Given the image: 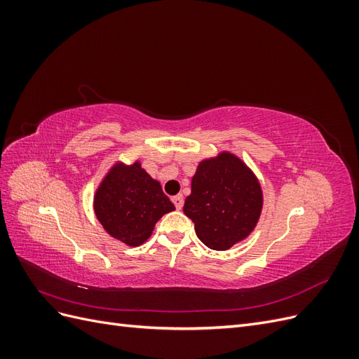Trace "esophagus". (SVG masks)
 Wrapping results in <instances>:
<instances>
[{
	"mask_svg": "<svg viewBox=\"0 0 359 359\" xmlns=\"http://www.w3.org/2000/svg\"><path fill=\"white\" fill-rule=\"evenodd\" d=\"M172 202H173V205H175L177 210H181L182 205H184V198L181 196V194H177V196L172 198Z\"/></svg>",
	"mask_w": 359,
	"mask_h": 359,
	"instance_id": "1",
	"label": "esophagus"
}]
</instances>
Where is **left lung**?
Returning <instances> with one entry per match:
<instances>
[{
	"label": "left lung",
	"instance_id": "1",
	"mask_svg": "<svg viewBox=\"0 0 359 359\" xmlns=\"http://www.w3.org/2000/svg\"><path fill=\"white\" fill-rule=\"evenodd\" d=\"M262 201L260 184L245 163L220 153L199 163L182 210L206 247L227 250L252 233Z\"/></svg>",
	"mask_w": 359,
	"mask_h": 359
}]
</instances>
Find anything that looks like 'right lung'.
Instances as JSON below:
<instances>
[{"mask_svg":"<svg viewBox=\"0 0 359 359\" xmlns=\"http://www.w3.org/2000/svg\"><path fill=\"white\" fill-rule=\"evenodd\" d=\"M173 210L160 182L139 161L130 166L116 163L94 196V211L104 231L130 247L145 243L156 223Z\"/></svg>","mask_w":359,"mask_h":359,"instance_id":"add662e5","label":"right lung"}]
</instances>
